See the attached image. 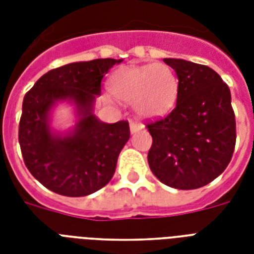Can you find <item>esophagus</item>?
<instances>
[{"label":"esophagus","instance_id":"1","mask_svg":"<svg viewBox=\"0 0 254 254\" xmlns=\"http://www.w3.org/2000/svg\"><path fill=\"white\" fill-rule=\"evenodd\" d=\"M129 127H130V131L131 133H137L138 130H142L143 127L141 125V124L135 123V121H129Z\"/></svg>","mask_w":254,"mask_h":254}]
</instances>
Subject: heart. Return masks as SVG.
<instances>
[{
    "instance_id": "obj_1",
    "label": "heart",
    "mask_w": 254,
    "mask_h": 254,
    "mask_svg": "<svg viewBox=\"0 0 254 254\" xmlns=\"http://www.w3.org/2000/svg\"><path fill=\"white\" fill-rule=\"evenodd\" d=\"M116 99L133 105L141 119H158L174 108L179 92L175 71L166 63L125 65L109 81Z\"/></svg>"
}]
</instances>
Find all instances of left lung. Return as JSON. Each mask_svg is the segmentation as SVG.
<instances>
[{
	"instance_id": "1",
	"label": "left lung",
	"mask_w": 254,
	"mask_h": 254,
	"mask_svg": "<svg viewBox=\"0 0 254 254\" xmlns=\"http://www.w3.org/2000/svg\"><path fill=\"white\" fill-rule=\"evenodd\" d=\"M179 81L177 105L147 125L153 137L147 162L163 185L195 190L217 178L232 158L236 121L231 91L207 65L166 58Z\"/></svg>"
}]
</instances>
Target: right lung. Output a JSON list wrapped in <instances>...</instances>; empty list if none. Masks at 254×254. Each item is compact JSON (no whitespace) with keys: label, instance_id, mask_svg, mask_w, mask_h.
I'll return each instance as SVG.
<instances>
[{"label":"right lung","instance_id":"1","mask_svg":"<svg viewBox=\"0 0 254 254\" xmlns=\"http://www.w3.org/2000/svg\"><path fill=\"white\" fill-rule=\"evenodd\" d=\"M123 59L75 62L51 69L25 95L19 145L26 167L46 189L64 196H87L107 186L130 137L127 121L108 124L95 115L105 73ZM73 108L68 129L53 127V111Z\"/></svg>","mask_w":254,"mask_h":254}]
</instances>
